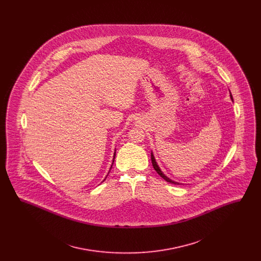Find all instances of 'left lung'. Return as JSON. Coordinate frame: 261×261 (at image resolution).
<instances>
[{
  "mask_svg": "<svg viewBox=\"0 0 261 261\" xmlns=\"http://www.w3.org/2000/svg\"><path fill=\"white\" fill-rule=\"evenodd\" d=\"M231 94V93H230ZM231 96V99L233 100V97H232V95H230ZM150 159H151V163H152V166H153V168H154V170L158 172V173L160 174V176L162 177L165 181H167V182H169V183H171V184H175V185H180V183H178V182H175V181H172L171 179H169L167 176H165L164 174L162 173V170H161V168L159 167V165H158V163L155 162V160H154V156H153V154H152V152L150 153Z\"/></svg>",
  "mask_w": 261,
  "mask_h": 261,
  "instance_id": "obj_1",
  "label": "left lung"
}]
</instances>
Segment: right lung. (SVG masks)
I'll list each match as a JSON object with an SVG mask.
<instances>
[{
    "mask_svg": "<svg viewBox=\"0 0 261 261\" xmlns=\"http://www.w3.org/2000/svg\"><path fill=\"white\" fill-rule=\"evenodd\" d=\"M114 159H115V152H114V155H113V161H112V164H113V162H114ZM112 168V167H111Z\"/></svg>",
    "mask_w": 261,
    "mask_h": 261,
    "instance_id": "1",
    "label": "right lung"
}]
</instances>
